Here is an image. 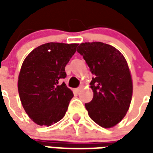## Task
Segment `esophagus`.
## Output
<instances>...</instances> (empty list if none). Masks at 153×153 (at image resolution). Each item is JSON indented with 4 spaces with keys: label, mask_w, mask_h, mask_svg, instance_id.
Masks as SVG:
<instances>
[{
    "label": "esophagus",
    "mask_w": 153,
    "mask_h": 153,
    "mask_svg": "<svg viewBox=\"0 0 153 153\" xmlns=\"http://www.w3.org/2000/svg\"><path fill=\"white\" fill-rule=\"evenodd\" d=\"M83 86H81V87H79V88H76V92H78V93H79V92H80V91H81V90L83 89Z\"/></svg>",
    "instance_id": "34e87169"
}]
</instances>
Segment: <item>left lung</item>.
Returning <instances> with one entry per match:
<instances>
[{"mask_svg":"<svg viewBox=\"0 0 153 153\" xmlns=\"http://www.w3.org/2000/svg\"><path fill=\"white\" fill-rule=\"evenodd\" d=\"M77 51L94 75L90 83L93 100L85 104L88 115L101 127L112 128L125 117L131 102L133 81L128 63L115 47L100 42L81 43Z\"/></svg>","mask_w":153,"mask_h":153,"instance_id":"1","label":"left lung"}]
</instances>
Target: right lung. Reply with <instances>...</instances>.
Segmentation results:
<instances>
[{
  "label": "right lung",
  "instance_id": "add662e5",
  "mask_svg": "<svg viewBox=\"0 0 153 153\" xmlns=\"http://www.w3.org/2000/svg\"><path fill=\"white\" fill-rule=\"evenodd\" d=\"M78 43L48 42L32 51L22 64L18 91L22 106L35 124L50 126L63 118L73 92L59 80Z\"/></svg>",
  "mask_w": 153,
  "mask_h": 153
}]
</instances>
